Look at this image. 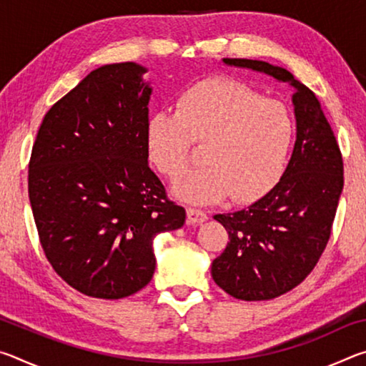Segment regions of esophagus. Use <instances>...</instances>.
I'll use <instances>...</instances> for the list:
<instances>
[{"label": "esophagus", "mask_w": 366, "mask_h": 366, "mask_svg": "<svg viewBox=\"0 0 366 366\" xmlns=\"http://www.w3.org/2000/svg\"><path fill=\"white\" fill-rule=\"evenodd\" d=\"M187 219L190 224H202L208 219V214L198 208H187Z\"/></svg>", "instance_id": "obj_1"}]
</instances>
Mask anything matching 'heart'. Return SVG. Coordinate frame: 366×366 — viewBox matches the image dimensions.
I'll use <instances>...</instances> for the list:
<instances>
[{
  "label": "heart",
  "mask_w": 366,
  "mask_h": 366,
  "mask_svg": "<svg viewBox=\"0 0 366 366\" xmlns=\"http://www.w3.org/2000/svg\"><path fill=\"white\" fill-rule=\"evenodd\" d=\"M294 137L295 124L284 104L227 77L185 86L176 111L159 109L145 126L147 157L171 181L187 172L194 144L205 145V164L174 187L190 203L219 202L231 194L242 203L264 197L284 174Z\"/></svg>",
  "instance_id": "obj_1"
}]
</instances>
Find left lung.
Wrapping results in <instances>:
<instances>
[{
  "mask_svg": "<svg viewBox=\"0 0 366 366\" xmlns=\"http://www.w3.org/2000/svg\"><path fill=\"white\" fill-rule=\"evenodd\" d=\"M222 63L295 90L297 139L280 182L249 208L214 214L229 234L224 252L212 263L214 282L235 299L271 300L299 286L326 249L344 187L342 154L318 98L287 69L257 59Z\"/></svg>",
  "mask_w": 366,
  "mask_h": 366,
  "instance_id": "1",
  "label": "left lung"
}]
</instances>
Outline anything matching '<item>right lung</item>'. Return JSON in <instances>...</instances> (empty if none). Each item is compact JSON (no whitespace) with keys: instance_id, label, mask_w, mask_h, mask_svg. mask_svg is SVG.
<instances>
[{"instance_id":"add662e5","label":"right lung","mask_w":366,"mask_h":366,"mask_svg":"<svg viewBox=\"0 0 366 366\" xmlns=\"http://www.w3.org/2000/svg\"><path fill=\"white\" fill-rule=\"evenodd\" d=\"M145 72L137 63L92 71L43 117L29 163L41 249L71 287L95 299L144 289L153 239L185 222L148 166Z\"/></svg>"}]
</instances>
